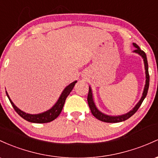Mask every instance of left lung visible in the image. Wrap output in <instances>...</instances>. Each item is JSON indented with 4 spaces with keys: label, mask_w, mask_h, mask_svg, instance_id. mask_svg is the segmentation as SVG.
Listing matches in <instances>:
<instances>
[{
    "label": "left lung",
    "mask_w": 158,
    "mask_h": 158,
    "mask_svg": "<svg viewBox=\"0 0 158 158\" xmlns=\"http://www.w3.org/2000/svg\"><path fill=\"white\" fill-rule=\"evenodd\" d=\"M134 47L136 48V49L134 51L135 53H137L140 55L143 58V60H144V64H145V69H146V85H145V88H144V91H143V96L139 102L137 103V104L134 107V109L132 110H131L130 112H128L126 114L122 115V116H107V115L104 114L102 112L98 110L97 109L95 105V103L93 102V93H92V90L91 88L89 87V93H88V96H87V102H88V104L89 107L90 108V110H91L92 113L95 118H98V120L100 121L104 122H109V123H116V122H120L122 121H125V120L127 119L132 116L135 113L137 110L139 109V107L141 106L142 103H143V100H144L145 98L146 97L147 95V93H148V86H149V74H148V61H147V57H146V53L144 52L143 51H142L139 47L136 44L133 43Z\"/></svg>",
    "instance_id": "left-lung-1"
}]
</instances>
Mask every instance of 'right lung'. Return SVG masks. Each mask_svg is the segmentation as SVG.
Returning <instances> with one entry per match:
<instances>
[{"mask_svg":"<svg viewBox=\"0 0 158 158\" xmlns=\"http://www.w3.org/2000/svg\"><path fill=\"white\" fill-rule=\"evenodd\" d=\"M76 82H77V81H74V82L70 84L68 86H66V87L65 88V89L63 90V92L62 93L59 99H58L57 102L54 104V107L51 108V109L48 110V111L40 113V114L32 115L23 112V111L19 110V108L13 104V102H12L11 99L10 98V97H9L6 92V93L9 100H10V103H11L12 106L14 108V110H15V112H16L21 117H22L24 119L27 120V121L33 122V123H47V122H50L51 121H53V120L55 119L56 117H58V116L60 114L62 110H63V105H64V103L65 102V99L68 97V95H69V93L72 90V89L74 88V84H76Z\"/></svg>","mask_w":158,"mask_h":158,"instance_id":"obj_1","label":"right lung"}]
</instances>
